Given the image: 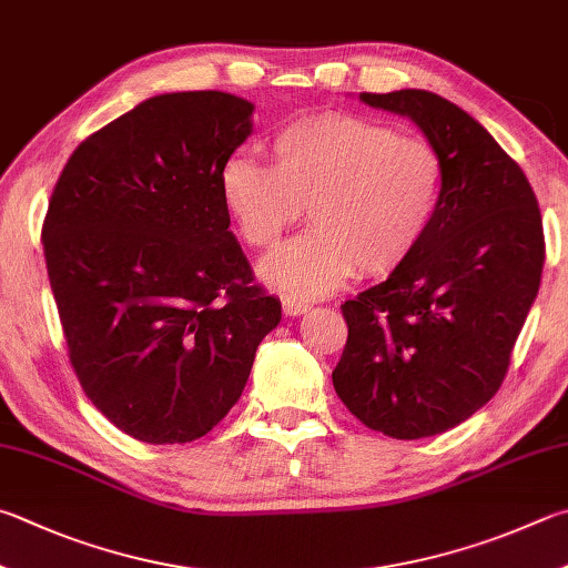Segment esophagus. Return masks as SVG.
Here are the masks:
<instances>
[{"label":"esophagus","instance_id":"34e87169","mask_svg":"<svg viewBox=\"0 0 568 568\" xmlns=\"http://www.w3.org/2000/svg\"><path fill=\"white\" fill-rule=\"evenodd\" d=\"M311 311V303H305V301H301V297H283V313L285 315H303V313H307Z\"/></svg>","mask_w":568,"mask_h":568}]
</instances>
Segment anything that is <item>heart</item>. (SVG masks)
<instances>
[{"label":"heart","instance_id":"b5f03b06","mask_svg":"<svg viewBox=\"0 0 568 568\" xmlns=\"http://www.w3.org/2000/svg\"><path fill=\"white\" fill-rule=\"evenodd\" d=\"M271 169L231 156L221 199L253 251H273L307 211L313 231L261 267L265 283L297 297L329 293L357 275L399 265L435 219L445 163L427 139L325 111L273 133Z\"/></svg>","mask_w":568,"mask_h":568}]
</instances>
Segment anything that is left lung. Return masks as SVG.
I'll return each instance as SVG.
<instances>
[{
    "instance_id": "8db88e82",
    "label": "left lung",
    "mask_w": 568,
    "mask_h": 568,
    "mask_svg": "<svg viewBox=\"0 0 568 568\" xmlns=\"http://www.w3.org/2000/svg\"><path fill=\"white\" fill-rule=\"evenodd\" d=\"M409 116L445 181L425 239L387 281L345 301L333 369L345 407L395 439L442 435L497 395L539 293L544 229L531 185L467 111L432 91L359 94Z\"/></svg>"
}]
</instances>
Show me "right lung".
Wrapping results in <instances>:
<instances>
[{"mask_svg":"<svg viewBox=\"0 0 568 568\" xmlns=\"http://www.w3.org/2000/svg\"><path fill=\"white\" fill-rule=\"evenodd\" d=\"M251 113L223 91L153 97L81 141L51 193L41 243L69 363L146 445L209 435L281 323L221 199Z\"/></svg>","mask_w":568,"mask_h":568,"instance_id":"obj_1","label":"right lung"}]
</instances>
